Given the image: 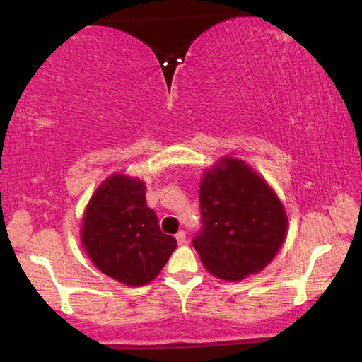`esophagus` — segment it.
Returning a JSON list of instances; mask_svg holds the SVG:
<instances>
[{"label": "esophagus", "instance_id": "34e87169", "mask_svg": "<svg viewBox=\"0 0 362 362\" xmlns=\"http://www.w3.org/2000/svg\"><path fill=\"white\" fill-rule=\"evenodd\" d=\"M176 240H177V244H180V245L185 244V242H186V232H185V230L177 232V234H176Z\"/></svg>", "mask_w": 362, "mask_h": 362}]
</instances>
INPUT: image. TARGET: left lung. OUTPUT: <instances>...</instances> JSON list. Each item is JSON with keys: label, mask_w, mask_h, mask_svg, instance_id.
Returning a JSON list of instances; mask_svg holds the SVG:
<instances>
[{"label": "left lung", "mask_w": 362, "mask_h": 362, "mask_svg": "<svg viewBox=\"0 0 362 362\" xmlns=\"http://www.w3.org/2000/svg\"><path fill=\"white\" fill-rule=\"evenodd\" d=\"M199 204L202 229L192 245L217 279L239 281L259 274L285 242V207L245 161L224 156L206 170Z\"/></svg>", "instance_id": "1"}]
</instances>
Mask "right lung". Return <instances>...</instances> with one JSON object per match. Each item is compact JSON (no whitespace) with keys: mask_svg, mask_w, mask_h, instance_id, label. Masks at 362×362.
<instances>
[{"mask_svg":"<svg viewBox=\"0 0 362 362\" xmlns=\"http://www.w3.org/2000/svg\"><path fill=\"white\" fill-rule=\"evenodd\" d=\"M138 177L113 173L97 187L82 217L81 240L102 274L128 286L155 280L176 239L163 234Z\"/></svg>","mask_w":362,"mask_h":362,"instance_id":"obj_1","label":"right lung"}]
</instances>
